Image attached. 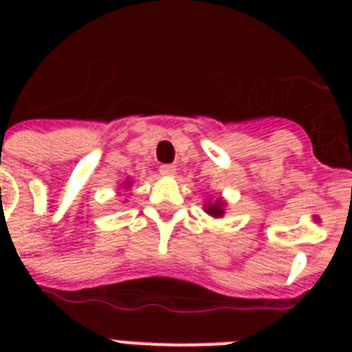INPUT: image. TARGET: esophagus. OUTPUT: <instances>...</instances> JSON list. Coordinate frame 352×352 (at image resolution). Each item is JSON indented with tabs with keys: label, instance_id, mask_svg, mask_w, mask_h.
<instances>
[{
	"label": "esophagus",
	"instance_id": "obj_1",
	"mask_svg": "<svg viewBox=\"0 0 352 352\" xmlns=\"http://www.w3.org/2000/svg\"><path fill=\"white\" fill-rule=\"evenodd\" d=\"M160 175H164V177H173L175 175V171L177 168L173 164H164V166H160Z\"/></svg>",
	"mask_w": 352,
	"mask_h": 352
}]
</instances>
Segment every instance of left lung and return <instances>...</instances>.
<instances>
[{
  "instance_id": "obj_1",
  "label": "left lung",
  "mask_w": 352,
  "mask_h": 352,
  "mask_svg": "<svg viewBox=\"0 0 352 352\" xmlns=\"http://www.w3.org/2000/svg\"><path fill=\"white\" fill-rule=\"evenodd\" d=\"M225 210H226V203L225 199L217 197L215 201L208 199L206 203H204V212L210 215V217H215V219H219L225 215Z\"/></svg>"
}]
</instances>
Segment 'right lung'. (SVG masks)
I'll return each instance as SVG.
<instances>
[{
    "label": "right lung",
    "mask_w": 352,
    "mask_h": 352,
    "mask_svg": "<svg viewBox=\"0 0 352 352\" xmlns=\"http://www.w3.org/2000/svg\"><path fill=\"white\" fill-rule=\"evenodd\" d=\"M131 186H133L131 179H126V181L122 182V184L118 188H120V190H129V188H131ZM118 193H120V192H118Z\"/></svg>",
    "instance_id": "1"
}]
</instances>
